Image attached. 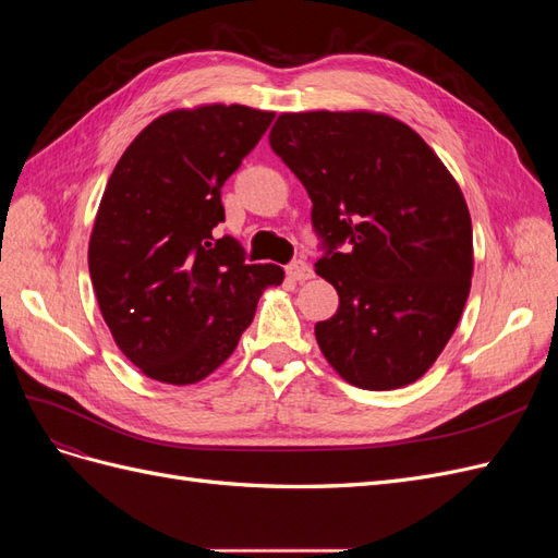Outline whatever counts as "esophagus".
Segmentation results:
<instances>
[{
	"label": "esophagus",
	"instance_id": "1",
	"mask_svg": "<svg viewBox=\"0 0 558 558\" xmlns=\"http://www.w3.org/2000/svg\"><path fill=\"white\" fill-rule=\"evenodd\" d=\"M286 275H289L293 281H307V279L314 277V269H312V265L307 260L298 258V260L286 265Z\"/></svg>",
	"mask_w": 558,
	"mask_h": 558
}]
</instances>
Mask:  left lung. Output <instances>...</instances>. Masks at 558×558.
I'll list each match as a JSON object with an SVG mask.
<instances>
[{"label":"left lung","mask_w":558,"mask_h":558,"mask_svg":"<svg viewBox=\"0 0 558 558\" xmlns=\"http://www.w3.org/2000/svg\"><path fill=\"white\" fill-rule=\"evenodd\" d=\"M269 146L312 197L316 275L340 307L314 335L367 391L408 386L437 361L463 314L472 223L459 183L418 134L369 111L281 113Z\"/></svg>","instance_id":"obj_1"}]
</instances>
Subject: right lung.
I'll list each match as a JSON object with an SVG mask.
<instances>
[{
  "mask_svg": "<svg viewBox=\"0 0 558 558\" xmlns=\"http://www.w3.org/2000/svg\"><path fill=\"white\" fill-rule=\"evenodd\" d=\"M272 111L207 105L146 125L109 177L88 267L113 340L150 379L195 384L251 326L279 265H246L226 221L221 189L260 142Z\"/></svg>",
  "mask_w": 558,
  "mask_h": 558,
  "instance_id": "obj_1",
  "label": "right lung"
}]
</instances>
